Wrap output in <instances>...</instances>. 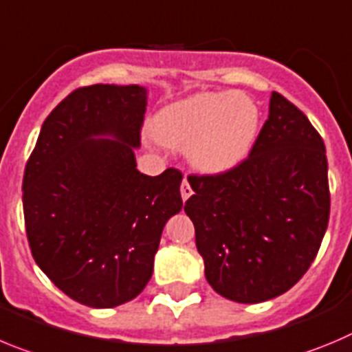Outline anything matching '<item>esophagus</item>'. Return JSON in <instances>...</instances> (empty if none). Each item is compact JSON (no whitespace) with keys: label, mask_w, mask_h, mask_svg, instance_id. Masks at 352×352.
<instances>
[{"label":"esophagus","mask_w":352,"mask_h":352,"mask_svg":"<svg viewBox=\"0 0 352 352\" xmlns=\"http://www.w3.org/2000/svg\"><path fill=\"white\" fill-rule=\"evenodd\" d=\"M192 193H193L192 186H190L188 179L185 178V179H183V183H182V197H183V201H188Z\"/></svg>","instance_id":"obj_1"}]
</instances>
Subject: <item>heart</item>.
Here are the masks:
<instances>
[{"mask_svg":"<svg viewBox=\"0 0 352 352\" xmlns=\"http://www.w3.org/2000/svg\"><path fill=\"white\" fill-rule=\"evenodd\" d=\"M260 111L239 92H197L166 104L151 118V134L169 148H186L201 173L221 174L239 166L253 148Z\"/></svg>","mask_w":352,"mask_h":352,"instance_id":"heart-1","label":"heart"}]
</instances>
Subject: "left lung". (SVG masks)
<instances>
[{
	"label": "left lung",
	"mask_w": 352,
	"mask_h": 352,
	"mask_svg": "<svg viewBox=\"0 0 352 352\" xmlns=\"http://www.w3.org/2000/svg\"><path fill=\"white\" fill-rule=\"evenodd\" d=\"M185 212L216 293L258 304L300 281L330 218L324 143L295 104L272 92L269 118L244 162L188 176Z\"/></svg>",
	"instance_id": "8db88e82"
}]
</instances>
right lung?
Here are the masks:
<instances>
[{
	"mask_svg": "<svg viewBox=\"0 0 352 352\" xmlns=\"http://www.w3.org/2000/svg\"><path fill=\"white\" fill-rule=\"evenodd\" d=\"M146 99L140 85L76 89L43 122L25 164L33 258L60 292L89 307H117L143 292L164 225L183 208L179 170L136 169Z\"/></svg>",
	"mask_w": 352,
	"mask_h": 352,
	"instance_id": "right-lung-1",
	"label": "right lung"
}]
</instances>
